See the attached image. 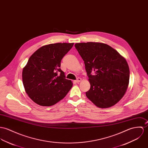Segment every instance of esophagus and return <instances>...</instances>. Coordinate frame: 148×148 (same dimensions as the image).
<instances>
[{"mask_svg":"<svg viewBox=\"0 0 148 148\" xmlns=\"http://www.w3.org/2000/svg\"><path fill=\"white\" fill-rule=\"evenodd\" d=\"M81 81V79L80 78V77H78V78L77 79V80H75V82H77V83H79V82H80Z\"/></svg>","mask_w":148,"mask_h":148,"instance_id":"esophagus-1","label":"esophagus"}]
</instances>
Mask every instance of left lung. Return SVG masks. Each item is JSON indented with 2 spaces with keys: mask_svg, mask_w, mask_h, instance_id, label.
I'll return each instance as SVG.
<instances>
[{
  "mask_svg": "<svg viewBox=\"0 0 148 148\" xmlns=\"http://www.w3.org/2000/svg\"><path fill=\"white\" fill-rule=\"evenodd\" d=\"M75 46L84 61L90 84L86 92L88 98L98 108L115 105L125 93L129 84L130 69L126 60L105 43H77Z\"/></svg>",
  "mask_w": 148,
  "mask_h": 148,
  "instance_id": "8db88e82",
  "label": "left lung"
}]
</instances>
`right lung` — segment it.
I'll list each match as a JSON object with an SVG mask.
<instances>
[{
	"label": "right lung",
	"mask_w": 148,
	"mask_h": 148,
	"mask_svg": "<svg viewBox=\"0 0 148 148\" xmlns=\"http://www.w3.org/2000/svg\"><path fill=\"white\" fill-rule=\"evenodd\" d=\"M73 43L42 46L29 58L23 71V82L28 96L37 104L50 106L65 97L72 86L60 69L61 60Z\"/></svg>",
	"instance_id": "right-lung-1"
}]
</instances>
